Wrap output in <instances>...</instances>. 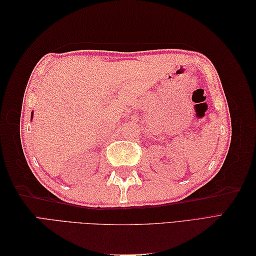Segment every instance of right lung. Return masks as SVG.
Returning a JSON list of instances; mask_svg holds the SVG:
<instances>
[{
	"mask_svg": "<svg viewBox=\"0 0 256 256\" xmlns=\"http://www.w3.org/2000/svg\"><path fill=\"white\" fill-rule=\"evenodd\" d=\"M32 118H33V114H32Z\"/></svg>",
	"mask_w": 256,
	"mask_h": 256,
	"instance_id": "obj_1",
	"label": "right lung"
}]
</instances>
